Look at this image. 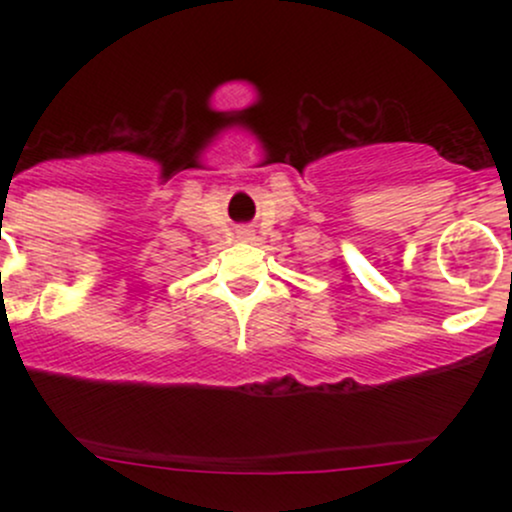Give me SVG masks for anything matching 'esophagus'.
<instances>
[{"mask_svg":"<svg viewBox=\"0 0 512 512\" xmlns=\"http://www.w3.org/2000/svg\"><path fill=\"white\" fill-rule=\"evenodd\" d=\"M252 236H255V231H252V228H238V238L248 240V238H252Z\"/></svg>","mask_w":512,"mask_h":512,"instance_id":"34e87169","label":"esophagus"}]
</instances>
